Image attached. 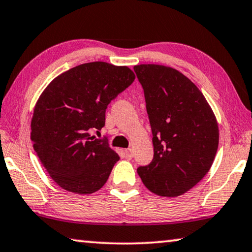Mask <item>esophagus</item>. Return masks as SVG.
Returning <instances> with one entry per match:
<instances>
[{
    "instance_id": "obj_1",
    "label": "esophagus",
    "mask_w": 252,
    "mask_h": 252,
    "mask_svg": "<svg viewBox=\"0 0 252 252\" xmlns=\"http://www.w3.org/2000/svg\"><path fill=\"white\" fill-rule=\"evenodd\" d=\"M124 152H125V156H126L127 158H131L134 156V152H133V150H131V149H126L125 151H124Z\"/></svg>"
}]
</instances>
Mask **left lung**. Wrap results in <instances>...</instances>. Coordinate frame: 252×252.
<instances>
[{
  "label": "left lung",
  "mask_w": 252,
  "mask_h": 252,
  "mask_svg": "<svg viewBox=\"0 0 252 252\" xmlns=\"http://www.w3.org/2000/svg\"><path fill=\"white\" fill-rule=\"evenodd\" d=\"M144 90L154 148L149 165L138 166L145 187L158 196L187 192L210 171L219 148V126L199 89L177 69L134 66Z\"/></svg>",
  "instance_id": "1"
}]
</instances>
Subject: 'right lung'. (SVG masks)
<instances>
[{
    "mask_svg": "<svg viewBox=\"0 0 252 252\" xmlns=\"http://www.w3.org/2000/svg\"><path fill=\"white\" fill-rule=\"evenodd\" d=\"M134 80L127 66L92 62L62 73L42 92L30 137L42 166L61 188L88 195L106 184L119 156L90 133L101 130L108 104Z\"/></svg>",
    "mask_w": 252,
    "mask_h": 252,
    "instance_id": "add662e5",
    "label": "right lung"
}]
</instances>
